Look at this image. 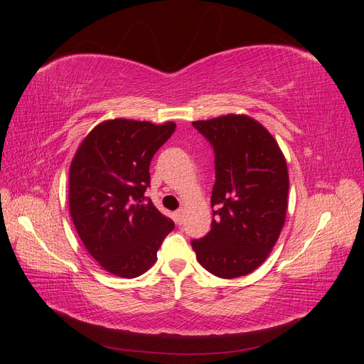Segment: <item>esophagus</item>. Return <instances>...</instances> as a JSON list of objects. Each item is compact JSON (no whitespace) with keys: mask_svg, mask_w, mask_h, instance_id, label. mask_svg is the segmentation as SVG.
I'll use <instances>...</instances> for the list:
<instances>
[{"mask_svg":"<svg viewBox=\"0 0 364 364\" xmlns=\"http://www.w3.org/2000/svg\"><path fill=\"white\" fill-rule=\"evenodd\" d=\"M174 220H176V223H182L183 222V208H179L178 211L174 213Z\"/></svg>","mask_w":364,"mask_h":364,"instance_id":"34e87169","label":"esophagus"}]
</instances>
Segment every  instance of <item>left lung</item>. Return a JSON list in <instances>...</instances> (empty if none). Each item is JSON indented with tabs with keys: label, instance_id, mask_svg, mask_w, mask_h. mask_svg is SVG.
<instances>
[{
	"label": "left lung",
	"instance_id": "1",
	"mask_svg": "<svg viewBox=\"0 0 364 364\" xmlns=\"http://www.w3.org/2000/svg\"><path fill=\"white\" fill-rule=\"evenodd\" d=\"M214 150L211 230L193 240L202 266L232 279L255 270L277 243L287 213L289 171L278 142L258 121L225 115L194 121Z\"/></svg>",
	"mask_w": 364,
	"mask_h": 364
}]
</instances>
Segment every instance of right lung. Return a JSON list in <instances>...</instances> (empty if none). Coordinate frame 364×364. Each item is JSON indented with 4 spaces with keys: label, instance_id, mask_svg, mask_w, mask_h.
I'll use <instances>...</instances> for the list:
<instances>
[{
    "label": "right lung",
    "instance_id": "obj_1",
    "mask_svg": "<svg viewBox=\"0 0 364 364\" xmlns=\"http://www.w3.org/2000/svg\"><path fill=\"white\" fill-rule=\"evenodd\" d=\"M174 129V123L105 121L85 138L71 162L73 223L91 257L117 277L147 272L174 228L144 196L150 162Z\"/></svg>",
    "mask_w": 364,
    "mask_h": 364
}]
</instances>
